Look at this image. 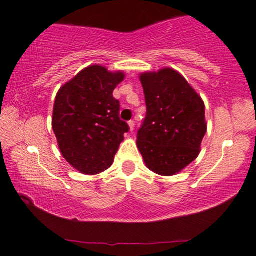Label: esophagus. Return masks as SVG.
I'll use <instances>...</instances> for the list:
<instances>
[{
  "mask_svg": "<svg viewBox=\"0 0 256 256\" xmlns=\"http://www.w3.org/2000/svg\"><path fill=\"white\" fill-rule=\"evenodd\" d=\"M134 125H136V122L134 120L128 122V126H130V131H134Z\"/></svg>",
  "mask_w": 256,
  "mask_h": 256,
  "instance_id": "obj_1",
  "label": "esophagus"
}]
</instances>
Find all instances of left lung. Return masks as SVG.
Listing matches in <instances>:
<instances>
[{
	"label": "left lung",
	"instance_id": "1",
	"mask_svg": "<svg viewBox=\"0 0 256 256\" xmlns=\"http://www.w3.org/2000/svg\"><path fill=\"white\" fill-rule=\"evenodd\" d=\"M146 117L137 146L146 166L172 176L198 156L206 132L204 102L178 72L163 68L140 74Z\"/></svg>",
	"mask_w": 256,
	"mask_h": 256
}]
</instances>
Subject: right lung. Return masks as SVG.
<instances>
[{"mask_svg": "<svg viewBox=\"0 0 256 256\" xmlns=\"http://www.w3.org/2000/svg\"><path fill=\"white\" fill-rule=\"evenodd\" d=\"M124 76L93 64L58 92L52 126L61 154L80 172L96 174L108 169L130 130L119 118V100L113 98Z\"/></svg>", "mask_w": 256, "mask_h": 256, "instance_id": "add662e5", "label": "right lung"}]
</instances>
